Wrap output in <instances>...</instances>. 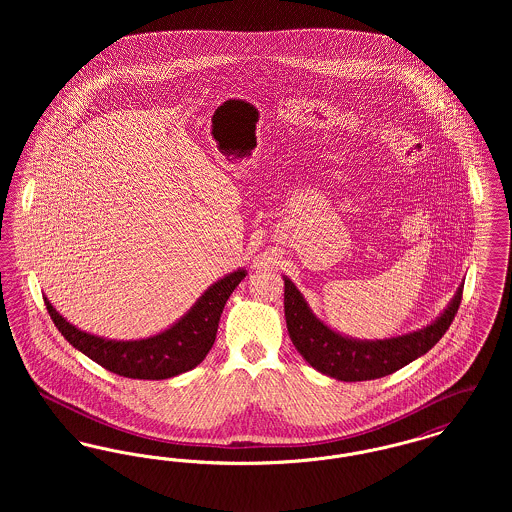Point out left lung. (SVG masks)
Segmentation results:
<instances>
[{
  "label": "left lung",
  "instance_id": "8db88e82",
  "mask_svg": "<svg viewBox=\"0 0 512 512\" xmlns=\"http://www.w3.org/2000/svg\"><path fill=\"white\" fill-rule=\"evenodd\" d=\"M459 286L447 309L432 324L388 340H353L320 322L305 297L284 276V313L295 349L318 372L341 382H365L388 376L428 353L449 330L463 299Z\"/></svg>",
  "mask_w": 512,
  "mask_h": 512
}]
</instances>
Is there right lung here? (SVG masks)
<instances>
[{
    "mask_svg": "<svg viewBox=\"0 0 512 512\" xmlns=\"http://www.w3.org/2000/svg\"><path fill=\"white\" fill-rule=\"evenodd\" d=\"M245 274L244 268H238L220 278L169 330L146 340L117 341L92 336L61 317L48 297L44 301L63 338L98 365L124 378L165 380L192 370L207 357L217 338L222 309Z\"/></svg>",
    "mask_w": 512,
    "mask_h": 512,
    "instance_id": "add662e5",
    "label": "right lung"
}]
</instances>
